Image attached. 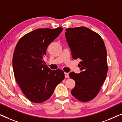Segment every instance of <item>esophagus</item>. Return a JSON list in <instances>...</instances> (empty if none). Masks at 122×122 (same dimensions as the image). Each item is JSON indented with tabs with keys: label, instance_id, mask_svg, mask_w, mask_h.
Segmentation results:
<instances>
[{
	"label": "esophagus",
	"instance_id": "esophagus-1",
	"mask_svg": "<svg viewBox=\"0 0 122 122\" xmlns=\"http://www.w3.org/2000/svg\"><path fill=\"white\" fill-rule=\"evenodd\" d=\"M64 75H65V77L66 78H69V74L68 73H64Z\"/></svg>",
	"mask_w": 122,
	"mask_h": 122
}]
</instances>
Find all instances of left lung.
Segmentation results:
<instances>
[{
  "instance_id": "8db88e82",
  "label": "left lung",
  "mask_w": 122,
  "mask_h": 122,
  "mask_svg": "<svg viewBox=\"0 0 122 122\" xmlns=\"http://www.w3.org/2000/svg\"><path fill=\"white\" fill-rule=\"evenodd\" d=\"M66 37L74 59L79 58L81 71L69 73L76 81L72 96L82 102L90 101L99 93L108 72L107 50L98 33L84 26L66 29Z\"/></svg>"
}]
</instances>
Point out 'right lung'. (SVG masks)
I'll use <instances>...</instances> for the list:
<instances>
[{
	"instance_id": "1",
	"label": "right lung",
	"mask_w": 122,
	"mask_h": 122,
	"mask_svg": "<svg viewBox=\"0 0 122 122\" xmlns=\"http://www.w3.org/2000/svg\"><path fill=\"white\" fill-rule=\"evenodd\" d=\"M63 28H40L23 36L16 44L13 56L15 79L30 101L41 103L54 93L55 88L64 79V73L50 69L43 57L48 46L58 37Z\"/></svg>"
}]
</instances>
